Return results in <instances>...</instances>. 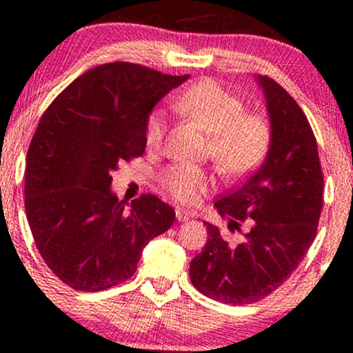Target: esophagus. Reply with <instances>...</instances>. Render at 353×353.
Here are the masks:
<instances>
[{
    "instance_id": "obj_1",
    "label": "esophagus",
    "mask_w": 353,
    "mask_h": 353,
    "mask_svg": "<svg viewBox=\"0 0 353 353\" xmlns=\"http://www.w3.org/2000/svg\"><path fill=\"white\" fill-rule=\"evenodd\" d=\"M176 219L178 222H187L192 219V214L188 210H183V208H176Z\"/></svg>"
}]
</instances>
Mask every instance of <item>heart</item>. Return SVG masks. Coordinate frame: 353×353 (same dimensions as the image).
<instances>
[{
    "label": "heart",
    "instance_id": "1",
    "mask_svg": "<svg viewBox=\"0 0 353 353\" xmlns=\"http://www.w3.org/2000/svg\"><path fill=\"white\" fill-rule=\"evenodd\" d=\"M175 108L210 136V157L225 175H241L263 160L269 145L268 124L257 116H245L242 101L217 82L203 81L190 87L175 101ZM165 128V114L161 111L151 112L146 121V145H160ZM161 181L166 190L183 203L196 202L210 187V176L190 165L166 170Z\"/></svg>",
    "mask_w": 353,
    "mask_h": 353
}]
</instances>
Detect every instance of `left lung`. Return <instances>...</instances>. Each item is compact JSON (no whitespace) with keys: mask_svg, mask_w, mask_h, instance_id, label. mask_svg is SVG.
<instances>
[{"mask_svg":"<svg viewBox=\"0 0 353 353\" xmlns=\"http://www.w3.org/2000/svg\"><path fill=\"white\" fill-rule=\"evenodd\" d=\"M269 116V148L259 168L214 207L239 244L207 225V244L190 263L192 284L225 305H249L278 290L313 244L323 205V173L305 112L272 79L257 75Z\"/></svg>","mask_w":353,"mask_h":353,"instance_id":"8db88e82","label":"left lung"}]
</instances>
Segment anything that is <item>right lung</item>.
<instances>
[{
	"label": "right lung",
	"instance_id": "right-lung-1",
	"mask_svg": "<svg viewBox=\"0 0 353 353\" xmlns=\"http://www.w3.org/2000/svg\"><path fill=\"white\" fill-rule=\"evenodd\" d=\"M190 75L130 62L87 70L41 116L26 153L25 210L45 264L77 291H102L136 272L143 249L175 210L154 195L119 200L111 173L141 157L154 105Z\"/></svg>",
	"mask_w": 353,
	"mask_h": 353
}]
</instances>
